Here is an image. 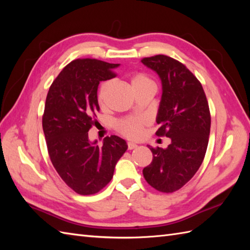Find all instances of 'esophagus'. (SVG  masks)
Returning a JSON list of instances; mask_svg holds the SVG:
<instances>
[{"mask_svg": "<svg viewBox=\"0 0 250 250\" xmlns=\"http://www.w3.org/2000/svg\"><path fill=\"white\" fill-rule=\"evenodd\" d=\"M136 147H137V145L135 144V143H132V142H129V143H128V149H129V150L134 149V148H136Z\"/></svg>", "mask_w": 250, "mask_h": 250, "instance_id": "obj_1", "label": "esophagus"}]
</instances>
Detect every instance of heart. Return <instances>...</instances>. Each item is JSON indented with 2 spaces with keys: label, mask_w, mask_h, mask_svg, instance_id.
<instances>
[{
  "label": "heart",
  "mask_w": 250,
  "mask_h": 250,
  "mask_svg": "<svg viewBox=\"0 0 250 250\" xmlns=\"http://www.w3.org/2000/svg\"><path fill=\"white\" fill-rule=\"evenodd\" d=\"M130 84L134 92L140 91V90L146 89V88H156V84L153 83L150 77H148L146 74L137 73L132 75L130 78ZM111 87H113V83L110 81H106L102 83L100 86L99 92H98V101L100 105H104L107 99V95L110 91ZM147 124L146 119L139 118H128L122 119L116 122V129L118 130L122 135H125L128 139H139L143 134V130H144V125Z\"/></svg>",
  "instance_id": "1"
}]
</instances>
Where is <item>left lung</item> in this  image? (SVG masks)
I'll return each mask as SVG.
<instances>
[{"label":"left lung","instance_id":"left-lung-1","mask_svg":"<svg viewBox=\"0 0 250 250\" xmlns=\"http://www.w3.org/2000/svg\"><path fill=\"white\" fill-rule=\"evenodd\" d=\"M162 83L156 134L171 139L167 148L150 147L152 161L143 169L146 182L160 192H174L201 167L208 145L210 113L206 95L183 63L164 55L142 59Z\"/></svg>","mask_w":250,"mask_h":250}]
</instances>
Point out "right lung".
<instances>
[{"mask_svg": "<svg viewBox=\"0 0 250 250\" xmlns=\"http://www.w3.org/2000/svg\"><path fill=\"white\" fill-rule=\"evenodd\" d=\"M118 66L89 58L74 60L60 72L47 94L43 115L47 149L63 182L78 194L102 190L128 149L119 136H106L102 147L88 137L100 110L99 83L115 77Z\"/></svg>", "mask_w": 250, "mask_h": 250, "instance_id": "obj_1", "label": "right lung"}]
</instances>
